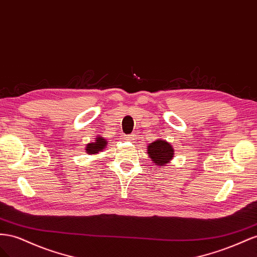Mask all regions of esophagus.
<instances>
[{"instance_id":"1","label":"esophagus","mask_w":257,"mask_h":257,"mask_svg":"<svg viewBox=\"0 0 257 257\" xmlns=\"http://www.w3.org/2000/svg\"><path fill=\"white\" fill-rule=\"evenodd\" d=\"M124 139H126V140H131V139H134L135 137H134V135H124V137H123Z\"/></svg>"}]
</instances>
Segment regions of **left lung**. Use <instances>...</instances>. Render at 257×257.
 <instances>
[{
	"mask_svg": "<svg viewBox=\"0 0 257 257\" xmlns=\"http://www.w3.org/2000/svg\"><path fill=\"white\" fill-rule=\"evenodd\" d=\"M149 158L155 164L156 167H165L174 157V149L171 143L164 139H157L146 146Z\"/></svg>",
	"mask_w": 257,
	"mask_h": 257,
	"instance_id": "left-lung-1",
	"label": "left lung"
}]
</instances>
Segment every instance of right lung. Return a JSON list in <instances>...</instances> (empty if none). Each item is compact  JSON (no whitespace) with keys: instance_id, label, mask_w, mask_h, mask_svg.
Here are the masks:
<instances>
[{"instance_id":"right-lung-1","label":"right lung","mask_w":257,"mask_h":257,"mask_svg":"<svg viewBox=\"0 0 257 257\" xmlns=\"http://www.w3.org/2000/svg\"><path fill=\"white\" fill-rule=\"evenodd\" d=\"M107 143H108V141L105 138H103L102 136H97L96 140H94L93 142L88 143L86 145L85 152L87 154H89V155H97L98 153L102 152L106 148Z\"/></svg>"}]
</instances>
